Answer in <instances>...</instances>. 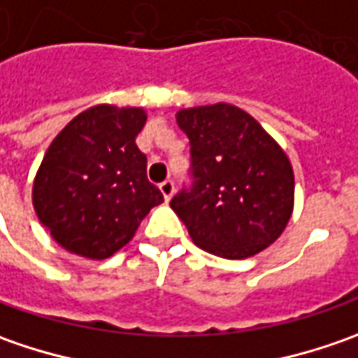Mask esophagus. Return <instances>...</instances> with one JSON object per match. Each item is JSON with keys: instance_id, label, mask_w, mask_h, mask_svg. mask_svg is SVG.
Returning a JSON list of instances; mask_svg holds the SVG:
<instances>
[{"instance_id": "obj_1", "label": "esophagus", "mask_w": 358, "mask_h": 358, "mask_svg": "<svg viewBox=\"0 0 358 358\" xmlns=\"http://www.w3.org/2000/svg\"><path fill=\"white\" fill-rule=\"evenodd\" d=\"M159 189H161V193H163L165 201H169L173 197V193H175V183H173L171 179H167V181H163V183L159 185Z\"/></svg>"}]
</instances>
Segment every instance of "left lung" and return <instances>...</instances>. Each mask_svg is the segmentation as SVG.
<instances>
[{
	"instance_id": "1",
	"label": "left lung",
	"mask_w": 358,
	"mask_h": 358,
	"mask_svg": "<svg viewBox=\"0 0 358 358\" xmlns=\"http://www.w3.org/2000/svg\"><path fill=\"white\" fill-rule=\"evenodd\" d=\"M191 143V189L171 199L203 251L247 259L281 237L295 203L291 161L247 111L229 103L177 111Z\"/></svg>"
}]
</instances>
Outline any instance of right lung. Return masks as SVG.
<instances>
[{
  "label": "right lung",
  "mask_w": 358,
  "mask_h": 358,
  "mask_svg": "<svg viewBox=\"0 0 358 358\" xmlns=\"http://www.w3.org/2000/svg\"><path fill=\"white\" fill-rule=\"evenodd\" d=\"M145 121L141 107L95 105L49 145L31 197L41 225L69 253L97 261L111 257L163 203L135 143Z\"/></svg>",
  "instance_id": "add662e5"
}]
</instances>
